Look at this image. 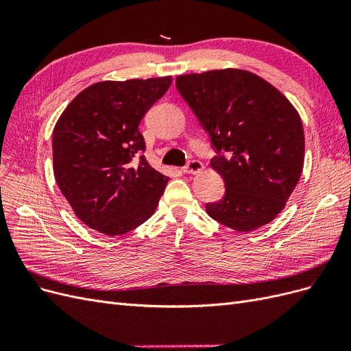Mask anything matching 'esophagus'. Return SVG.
<instances>
[{"label": "esophagus", "mask_w": 351, "mask_h": 351, "mask_svg": "<svg viewBox=\"0 0 351 351\" xmlns=\"http://www.w3.org/2000/svg\"><path fill=\"white\" fill-rule=\"evenodd\" d=\"M202 168H204V165H202L200 161H197V159H190V161L183 167V173L184 174H196V173L202 171Z\"/></svg>", "instance_id": "1"}]
</instances>
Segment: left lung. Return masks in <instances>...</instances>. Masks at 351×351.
Listing matches in <instances>:
<instances>
[{
	"instance_id": "obj_1",
	"label": "left lung",
	"mask_w": 351,
	"mask_h": 351,
	"mask_svg": "<svg viewBox=\"0 0 351 351\" xmlns=\"http://www.w3.org/2000/svg\"><path fill=\"white\" fill-rule=\"evenodd\" d=\"M177 90L208 133L210 165L226 193L206 204L219 224L247 232L268 224L299 182L304 159L300 115L259 76L227 69L176 79Z\"/></svg>"
}]
</instances>
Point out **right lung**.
Masks as SVG:
<instances>
[{"mask_svg":"<svg viewBox=\"0 0 351 351\" xmlns=\"http://www.w3.org/2000/svg\"><path fill=\"white\" fill-rule=\"evenodd\" d=\"M171 76L99 82L82 90L52 132L54 176L74 214L105 236L149 218L168 177L147 164L139 124Z\"/></svg>","mask_w":351,"mask_h":351,"instance_id":"right-lung-1","label":"right lung"}]
</instances>
